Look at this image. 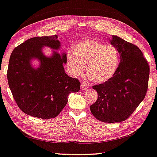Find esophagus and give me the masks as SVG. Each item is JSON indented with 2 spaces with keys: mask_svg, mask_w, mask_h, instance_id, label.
Here are the masks:
<instances>
[{
  "mask_svg": "<svg viewBox=\"0 0 157 157\" xmlns=\"http://www.w3.org/2000/svg\"><path fill=\"white\" fill-rule=\"evenodd\" d=\"M89 87V86L88 84H86V83H84V82H82V84H81V89L83 90H86V89H88Z\"/></svg>",
  "mask_w": 157,
  "mask_h": 157,
  "instance_id": "obj_1",
  "label": "esophagus"
}]
</instances>
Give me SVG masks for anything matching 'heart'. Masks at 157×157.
Segmentation results:
<instances>
[{
	"mask_svg": "<svg viewBox=\"0 0 157 157\" xmlns=\"http://www.w3.org/2000/svg\"><path fill=\"white\" fill-rule=\"evenodd\" d=\"M121 63V54L115 46L106 45L93 39L82 40L73 48V54H67L71 75H82L86 72L92 80L105 83L110 80Z\"/></svg>",
	"mask_w": 157,
	"mask_h": 157,
	"instance_id": "heart-1",
	"label": "heart"
}]
</instances>
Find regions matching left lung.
Listing matches in <instances>:
<instances>
[{
  "label": "left lung",
  "mask_w": 157,
  "mask_h": 157,
  "mask_svg": "<svg viewBox=\"0 0 157 157\" xmlns=\"http://www.w3.org/2000/svg\"><path fill=\"white\" fill-rule=\"evenodd\" d=\"M109 42L119 51L121 63L110 80L93 86L98 98L90 109L97 120L113 123L127 120L144 100L148 90L150 68L136 45L115 35Z\"/></svg>",
  "instance_id": "8db88e82"
}]
</instances>
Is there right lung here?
Segmentation results:
<instances>
[{
  "label": "right lung",
  "instance_id": "add662e5",
  "mask_svg": "<svg viewBox=\"0 0 157 157\" xmlns=\"http://www.w3.org/2000/svg\"><path fill=\"white\" fill-rule=\"evenodd\" d=\"M57 38L53 35L28 39L14 49L9 58V88L20 109L33 117H56L67 105L69 94L80 88L78 79L64 71L67 55L56 52L60 48ZM44 47L52 50L50 57L43 54ZM35 59L40 63L36 67L32 64Z\"/></svg>",
  "mask_w": 157,
  "mask_h": 157
}]
</instances>
